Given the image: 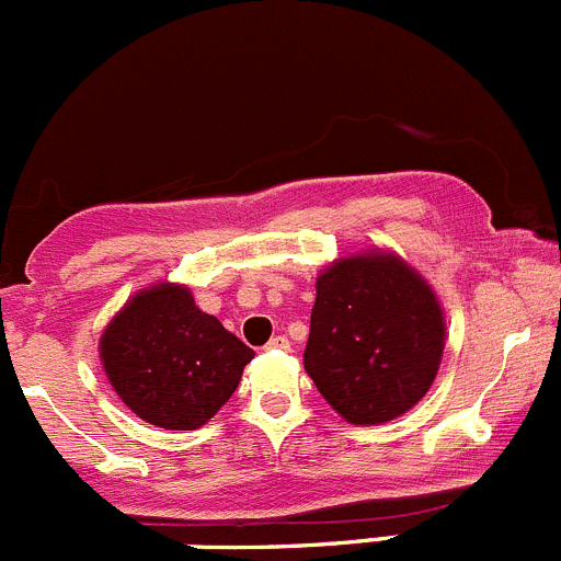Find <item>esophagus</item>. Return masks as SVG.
<instances>
[{
    "label": "esophagus",
    "mask_w": 561,
    "mask_h": 561,
    "mask_svg": "<svg viewBox=\"0 0 561 561\" xmlns=\"http://www.w3.org/2000/svg\"><path fill=\"white\" fill-rule=\"evenodd\" d=\"M265 348H268V352H287V348H290V340L287 337H271V343L265 345Z\"/></svg>",
    "instance_id": "34e87169"
}]
</instances>
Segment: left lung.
<instances>
[{
    "instance_id": "1",
    "label": "left lung",
    "mask_w": 561,
    "mask_h": 561,
    "mask_svg": "<svg viewBox=\"0 0 561 561\" xmlns=\"http://www.w3.org/2000/svg\"><path fill=\"white\" fill-rule=\"evenodd\" d=\"M443 348L437 293L396 251L337 256L318 274L305 370L343 421L379 426L410 412Z\"/></svg>"
}]
</instances>
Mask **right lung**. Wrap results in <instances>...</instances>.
Listing matches in <instances>:
<instances>
[{
    "mask_svg": "<svg viewBox=\"0 0 561 561\" xmlns=\"http://www.w3.org/2000/svg\"><path fill=\"white\" fill-rule=\"evenodd\" d=\"M99 359L115 396L140 421L193 432L238 390L254 352L198 310L191 287L154 282L104 327Z\"/></svg>",
    "mask_w": 561,
    "mask_h": 561,
    "instance_id": "1",
    "label": "right lung"
}]
</instances>
